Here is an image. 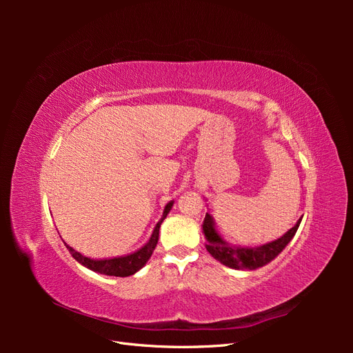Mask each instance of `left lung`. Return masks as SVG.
<instances>
[{
  "label": "left lung",
  "instance_id": "left-lung-1",
  "mask_svg": "<svg viewBox=\"0 0 353 353\" xmlns=\"http://www.w3.org/2000/svg\"><path fill=\"white\" fill-rule=\"evenodd\" d=\"M302 218L297 221L296 225L288 230L283 237L279 240L266 243L259 248H236V245H231L221 239L219 234L215 230V223H213L212 216L206 213L205 221H203V231H205L206 236V249L208 252L219 261L221 263L230 266L234 270H256L261 268V266L271 262L274 258L279 256V253L283 252V249L288 244L294 234L301 225Z\"/></svg>",
  "mask_w": 353,
  "mask_h": 353
}]
</instances>
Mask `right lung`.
Listing matches in <instances>:
<instances>
[{
  "mask_svg": "<svg viewBox=\"0 0 353 353\" xmlns=\"http://www.w3.org/2000/svg\"><path fill=\"white\" fill-rule=\"evenodd\" d=\"M174 201H169L168 205L165 206L163 210V216L157 222V225L154 227V231L152 234L150 240L140 250H137L128 256H121V258H110V259H90L87 256L81 254L79 252L73 250L70 245H66L68 250L72 253V256L77 259L79 263H82L87 268L100 272L104 275H114V276H128L135 274L138 270H141L143 266L147 263V261L150 259V256L153 254V250L157 244L159 240V230H160V223L163 222V219L166 218V215L169 213V210L172 209Z\"/></svg>",
  "mask_w": 353,
  "mask_h": 353,
  "instance_id": "obj_1",
  "label": "right lung"
}]
</instances>
